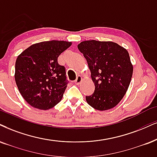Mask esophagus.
<instances>
[{"label":"esophagus","mask_w":157,"mask_h":157,"mask_svg":"<svg viewBox=\"0 0 157 157\" xmlns=\"http://www.w3.org/2000/svg\"><path fill=\"white\" fill-rule=\"evenodd\" d=\"M82 77L81 76V75H78V76L76 77V79L75 80V84H79L81 82H82Z\"/></svg>","instance_id":"1"}]
</instances>
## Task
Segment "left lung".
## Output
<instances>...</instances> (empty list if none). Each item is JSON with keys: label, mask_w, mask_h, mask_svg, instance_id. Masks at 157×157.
<instances>
[{"label": "left lung", "mask_w": 157, "mask_h": 157, "mask_svg": "<svg viewBox=\"0 0 157 157\" xmlns=\"http://www.w3.org/2000/svg\"><path fill=\"white\" fill-rule=\"evenodd\" d=\"M84 55L94 82V93L86 97L87 103L98 111L111 109L127 92L133 66L127 50L112 41L84 40L78 45Z\"/></svg>", "instance_id": "left-lung-1"}]
</instances>
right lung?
Returning <instances> with one entry per match:
<instances>
[{
  "label": "right lung",
  "mask_w": 157,
  "mask_h": 157,
  "mask_svg": "<svg viewBox=\"0 0 157 157\" xmlns=\"http://www.w3.org/2000/svg\"><path fill=\"white\" fill-rule=\"evenodd\" d=\"M72 43L49 40L33 44L15 63V82L21 95L33 108L49 110L60 102L67 87L65 67L57 58Z\"/></svg>",
  "instance_id": "1"
}]
</instances>
